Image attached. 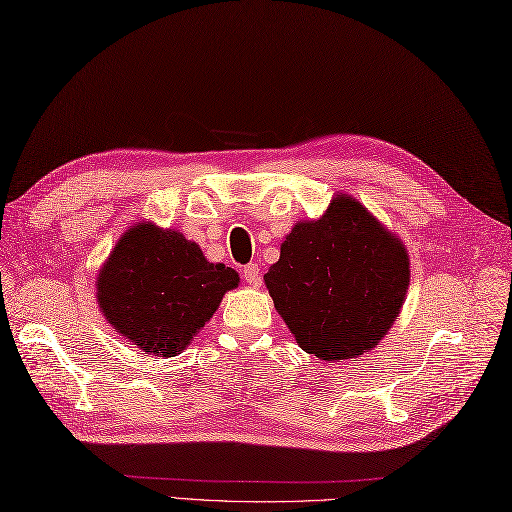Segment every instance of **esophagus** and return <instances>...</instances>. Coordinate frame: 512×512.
Returning a JSON list of instances; mask_svg holds the SVG:
<instances>
[{
	"label": "esophagus",
	"instance_id": "1",
	"mask_svg": "<svg viewBox=\"0 0 512 512\" xmlns=\"http://www.w3.org/2000/svg\"><path fill=\"white\" fill-rule=\"evenodd\" d=\"M241 273H243V278H245V282L247 284H258L260 282V273H258V265L256 263H249V265H245L243 269H241Z\"/></svg>",
	"mask_w": 512,
	"mask_h": 512
}]
</instances>
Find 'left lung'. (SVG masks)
I'll use <instances>...</instances> for the list:
<instances>
[{
	"label": "left lung",
	"instance_id": "left-lung-1",
	"mask_svg": "<svg viewBox=\"0 0 512 512\" xmlns=\"http://www.w3.org/2000/svg\"><path fill=\"white\" fill-rule=\"evenodd\" d=\"M265 284L304 352L339 363L376 347L410 284L404 243L352 195L317 221H299Z\"/></svg>",
	"mask_w": 512,
	"mask_h": 512
}]
</instances>
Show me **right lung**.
<instances>
[{
  "label": "right lung",
  "instance_id": "obj_1",
  "mask_svg": "<svg viewBox=\"0 0 512 512\" xmlns=\"http://www.w3.org/2000/svg\"><path fill=\"white\" fill-rule=\"evenodd\" d=\"M97 304L123 339L176 356L215 315L239 273L208 263L197 243L141 221L121 234L97 276Z\"/></svg>",
  "mask_w": 512,
  "mask_h": 512
}]
</instances>
